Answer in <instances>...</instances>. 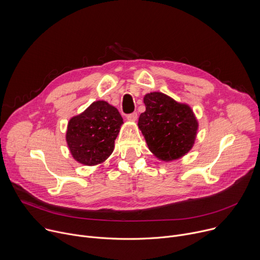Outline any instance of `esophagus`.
I'll list each match as a JSON object with an SVG mask.
<instances>
[{
    "label": "esophagus",
    "instance_id": "1",
    "mask_svg": "<svg viewBox=\"0 0 260 260\" xmlns=\"http://www.w3.org/2000/svg\"><path fill=\"white\" fill-rule=\"evenodd\" d=\"M126 118H127V120H129V121H136V120L138 119V113H137V112H134V113H132V114H128V115L126 116Z\"/></svg>",
    "mask_w": 260,
    "mask_h": 260
}]
</instances>
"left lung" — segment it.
I'll return each instance as SVG.
<instances>
[{"label":"left lung","instance_id":"left-lung-1","mask_svg":"<svg viewBox=\"0 0 260 260\" xmlns=\"http://www.w3.org/2000/svg\"><path fill=\"white\" fill-rule=\"evenodd\" d=\"M146 111L139 117L141 129L149 150L164 161L178 159L194 144L199 123L191 108L162 92L144 96Z\"/></svg>","mask_w":260,"mask_h":260}]
</instances>
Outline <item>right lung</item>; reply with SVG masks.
<instances>
[{"instance_id": "right-lung-1", "label": "right lung", "mask_w": 260, "mask_h": 260, "mask_svg": "<svg viewBox=\"0 0 260 260\" xmlns=\"http://www.w3.org/2000/svg\"><path fill=\"white\" fill-rule=\"evenodd\" d=\"M118 110L105 101L93 102L68 123L66 140L74 159L84 166L105 161L114 150L123 123Z\"/></svg>"}]
</instances>
